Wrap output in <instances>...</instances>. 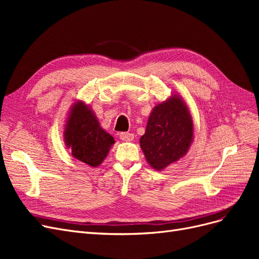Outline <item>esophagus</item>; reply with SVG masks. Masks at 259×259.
I'll list each match as a JSON object with an SVG mask.
<instances>
[{"mask_svg": "<svg viewBox=\"0 0 259 259\" xmlns=\"http://www.w3.org/2000/svg\"><path fill=\"white\" fill-rule=\"evenodd\" d=\"M119 137L121 140H123V142H132V140L134 139V134L127 132H122L119 134Z\"/></svg>", "mask_w": 259, "mask_h": 259, "instance_id": "1", "label": "esophagus"}]
</instances>
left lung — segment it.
I'll return each instance as SVG.
<instances>
[{
    "label": "left lung",
    "mask_w": 259,
    "mask_h": 259,
    "mask_svg": "<svg viewBox=\"0 0 259 259\" xmlns=\"http://www.w3.org/2000/svg\"><path fill=\"white\" fill-rule=\"evenodd\" d=\"M192 136L191 115L182 99L173 96L152 110L140 147L148 163L161 170L187 153Z\"/></svg>",
    "instance_id": "obj_1"
}]
</instances>
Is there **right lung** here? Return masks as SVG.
<instances>
[{
  "label": "right lung",
  "mask_w": 259,
  "mask_h": 259,
  "mask_svg": "<svg viewBox=\"0 0 259 259\" xmlns=\"http://www.w3.org/2000/svg\"><path fill=\"white\" fill-rule=\"evenodd\" d=\"M66 144L75 159L96 167L104 161L114 139L99 126L96 116L83 103L76 104L67 121Z\"/></svg>",
  "instance_id": "right-lung-1"
}]
</instances>
